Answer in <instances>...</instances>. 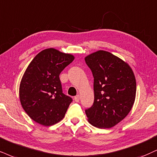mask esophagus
<instances>
[{
  "mask_svg": "<svg viewBox=\"0 0 157 157\" xmlns=\"http://www.w3.org/2000/svg\"><path fill=\"white\" fill-rule=\"evenodd\" d=\"M74 100L76 102H79V100H80V96L79 95H76L74 98Z\"/></svg>",
  "mask_w": 157,
  "mask_h": 157,
  "instance_id": "1",
  "label": "esophagus"
}]
</instances>
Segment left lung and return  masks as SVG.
<instances>
[{"mask_svg":"<svg viewBox=\"0 0 157 157\" xmlns=\"http://www.w3.org/2000/svg\"><path fill=\"white\" fill-rule=\"evenodd\" d=\"M85 62L94 77V103L85 111L88 121L98 128H111L132 109L136 95L135 74L128 63L103 50L87 55Z\"/></svg>","mask_w":157,"mask_h":157,"instance_id":"obj_1","label":"left lung"}]
</instances>
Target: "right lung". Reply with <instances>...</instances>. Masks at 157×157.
<instances>
[{
    "label": "right lung",
    "instance_id": "right-lung-1",
    "mask_svg": "<svg viewBox=\"0 0 157 157\" xmlns=\"http://www.w3.org/2000/svg\"><path fill=\"white\" fill-rule=\"evenodd\" d=\"M74 56L49 48L33 58L19 85V100L33 121L49 127L65 117L72 98L63 93L59 74Z\"/></svg>",
    "mask_w": 157,
    "mask_h": 157
}]
</instances>
